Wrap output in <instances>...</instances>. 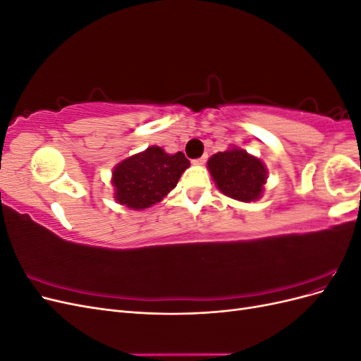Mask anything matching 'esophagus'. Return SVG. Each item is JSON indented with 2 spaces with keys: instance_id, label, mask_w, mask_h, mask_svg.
<instances>
[{
  "instance_id": "esophagus-1",
  "label": "esophagus",
  "mask_w": 361,
  "mask_h": 361,
  "mask_svg": "<svg viewBox=\"0 0 361 361\" xmlns=\"http://www.w3.org/2000/svg\"><path fill=\"white\" fill-rule=\"evenodd\" d=\"M206 159H207V155H203V157L199 158V159H194L192 164H194V166H203V164L206 162Z\"/></svg>"
}]
</instances>
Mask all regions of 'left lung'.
Wrapping results in <instances>:
<instances>
[{
    "label": "left lung",
    "instance_id": "left-lung-1",
    "mask_svg": "<svg viewBox=\"0 0 361 361\" xmlns=\"http://www.w3.org/2000/svg\"><path fill=\"white\" fill-rule=\"evenodd\" d=\"M211 176L223 194L239 202H255L262 197L268 171L259 158L244 149L231 147L218 152L207 161Z\"/></svg>",
    "mask_w": 361,
    "mask_h": 361
}]
</instances>
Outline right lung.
Segmentation results:
<instances>
[{"label":"right lung","instance_id":"right-lung-1","mask_svg":"<svg viewBox=\"0 0 361 361\" xmlns=\"http://www.w3.org/2000/svg\"><path fill=\"white\" fill-rule=\"evenodd\" d=\"M188 167L190 161L182 152L170 155L158 146H150L114 167V199L129 209H147L176 187Z\"/></svg>","mask_w":361,"mask_h":361}]
</instances>
